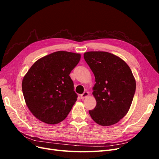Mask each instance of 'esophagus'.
<instances>
[{"label":"esophagus","mask_w":159,"mask_h":159,"mask_svg":"<svg viewBox=\"0 0 159 159\" xmlns=\"http://www.w3.org/2000/svg\"><path fill=\"white\" fill-rule=\"evenodd\" d=\"M88 95H89V93L88 92V91H84V92L80 95V98H81V99H84L86 97H88Z\"/></svg>","instance_id":"34e87169"}]
</instances>
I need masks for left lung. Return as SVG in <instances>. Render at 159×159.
Instances as JSON below:
<instances>
[{
    "label": "left lung",
    "instance_id": "8db88e82",
    "mask_svg": "<svg viewBox=\"0 0 159 159\" xmlns=\"http://www.w3.org/2000/svg\"><path fill=\"white\" fill-rule=\"evenodd\" d=\"M84 57L95 78L93 95L97 104L89 113L100 125H112L131 107L136 89L135 80L125 62L111 53L88 52Z\"/></svg>",
    "mask_w": 159,
    "mask_h": 159
}]
</instances>
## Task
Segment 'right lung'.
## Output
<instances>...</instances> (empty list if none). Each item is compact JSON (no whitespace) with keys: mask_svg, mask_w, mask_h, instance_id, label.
Segmentation results:
<instances>
[{"mask_svg":"<svg viewBox=\"0 0 159 159\" xmlns=\"http://www.w3.org/2000/svg\"><path fill=\"white\" fill-rule=\"evenodd\" d=\"M81 55L58 51L42 57L24 77L22 89L26 105L41 121L57 124L64 120L77 101L70 74Z\"/></svg>","mask_w":159,"mask_h":159,"instance_id":"right-lung-1","label":"right lung"}]
</instances>
